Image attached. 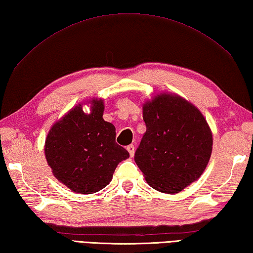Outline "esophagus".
Here are the masks:
<instances>
[{"instance_id":"1","label":"esophagus","mask_w":253,"mask_h":253,"mask_svg":"<svg viewBox=\"0 0 253 253\" xmlns=\"http://www.w3.org/2000/svg\"><path fill=\"white\" fill-rule=\"evenodd\" d=\"M126 150H127V152H128V154H130V156H133V155H134V152H135V150H134V145H133V144L127 145V146H126Z\"/></svg>"}]
</instances>
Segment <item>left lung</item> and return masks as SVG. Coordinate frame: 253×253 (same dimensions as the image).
Masks as SVG:
<instances>
[{"label":"left lung","mask_w":253,"mask_h":253,"mask_svg":"<svg viewBox=\"0 0 253 253\" xmlns=\"http://www.w3.org/2000/svg\"><path fill=\"white\" fill-rule=\"evenodd\" d=\"M146 132L134 161L152 188L176 194L197 180L211 159L212 134L198 109L177 94L143 104Z\"/></svg>","instance_id":"1"}]
</instances>
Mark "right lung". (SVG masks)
I'll use <instances>...</instances> for the list:
<instances>
[{"label":"right lung","instance_id":"right-lung-1","mask_svg":"<svg viewBox=\"0 0 253 253\" xmlns=\"http://www.w3.org/2000/svg\"><path fill=\"white\" fill-rule=\"evenodd\" d=\"M91 112L78 104L51 126L45 155L52 174L79 194L99 192L111 182L114 169L128 152L116 143V127L103 120V100H91Z\"/></svg>","mask_w":253,"mask_h":253}]
</instances>
